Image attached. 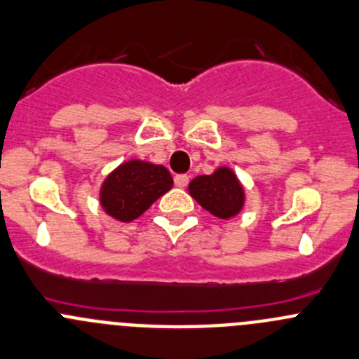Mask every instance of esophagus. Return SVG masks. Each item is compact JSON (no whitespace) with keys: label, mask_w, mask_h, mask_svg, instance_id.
Returning a JSON list of instances; mask_svg holds the SVG:
<instances>
[{"label":"esophagus","mask_w":359,"mask_h":359,"mask_svg":"<svg viewBox=\"0 0 359 359\" xmlns=\"http://www.w3.org/2000/svg\"><path fill=\"white\" fill-rule=\"evenodd\" d=\"M173 182H175L177 187H186L187 182H189V177H187L186 173H179V175H175Z\"/></svg>","instance_id":"1"}]
</instances>
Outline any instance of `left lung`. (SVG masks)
<instances>
[{"label": "left lung", "mask_w": 359, "mask_h": 359, "mask_svg": "<svg viewBox=\"0 0 359 359\" xmlns=\"http://www.w3.org/2000/svg\"><path fill=\"white\" fill-rule=\"evenodd\" d=\"M191 196L219 219L235 217L245 205V189L229 166H219L210 175H198L187 186Z\"/></svg>", "instance_id": "obj_1"}]
</instances>
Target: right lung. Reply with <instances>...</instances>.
<instances>
[{
  "label": "right lung",
  "instance_id": "obj_1",
  "mask_svg": "<svg viewBox=\"0 0 359 359\" xmlns=\"http://www.w3.org/2000/svg\"><path fill=\"white\" fill-rule=\"evenodd\" d=\"M172 186V175L163 165L130 159L105 177L100 187V205L110 217L131 222Z\"/></svg>",
  "mask_w": 359,
  "mask_h": 359
}]
</instances>
